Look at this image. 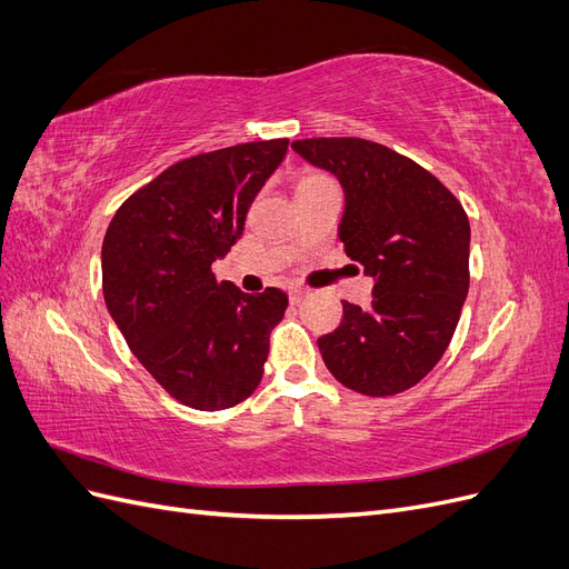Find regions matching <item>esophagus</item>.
Segmentation results:
<instances>
[{
  "mask_svg": "<svg viewBox=\"0 0 569 569\" xmlns=\"http://www.w3.org/2000/svg\"><path fill=\"white\" fill-rule=\"evenodd\" d=\"M303 297H308V289H303V287H291L289 289V301L291 303H299Z\"/></svg>",
  "mask_w": 569,
  "mask_h": 569,
  "instance_id": "1",
  "label": "esophagus"
}]
</instances>
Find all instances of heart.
<instances>
[{
	"mask_svg": "<svg viewBox=\"0 0 569 569\" xmlns=\"http://www.w3.org/2000/svg\"><path fill=\"white\" fill-rule=\"evenodd\" d=\"M332 180L322 176V173H313V170H308V173H303L297 182V194H303V192H311V189H318L322 184H330Z\"/></svg>",
	"mask_w": 569,
	"mask_h": 569,
	"instance_id": "b5f03b06",
	"label": "heart"
}]
</instances>
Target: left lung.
I'll return each instance as SVG.
<instances>
[{"label":"left lung","mask_w":569,"mask_h":569,"mask_svg":"<svg viewBox=\"0 0 569 569\" xmlns=\"http://www.w3.org/2000/svg\"><path fill=\"white\" fill-rule=\"evenodd\" d=\"M343 187L339 239L375 280L368 308L341 301L335 332L318 339L327 370L366 396L416 387L451 337L470 287V222L429 170L360 137L291 142Z\"/></svg>","instance_id":"8db88e82"}]
</instances>
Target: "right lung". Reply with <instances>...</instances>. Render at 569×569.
Returning <instances> with one entry per match:
<instances>
[{"label":"right lung","mask_w":569,"mask_h":569,"mask_svg":"<svg viewBox=\"0 0 569 569\" xmlns=\"http://www.w3.org/2000/svg\"><path fill=\"white\" fill-rule=\"evenodd\" d=\"M287 144L247 142L173 163L123 201L101 244L111 318L153 380L189 408H232L263 377L287 295H244L211 266L242 237Z\"/></svg>","instance_id":"right-lung-1"}]
</instances>
